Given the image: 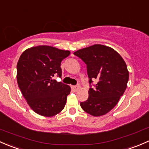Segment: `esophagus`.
<instances>
[{"label": "esophagus", "instance_id": "obj_1", "mask_svg": "<svg viewBox=\"0 0 149 149\" xmlns=\"http://www.w3.org/2000/svg\"><path fill=\"white\" fill-rule=\"evenodd\" d=\"M71 87H72V90H74V91L77 92L78 90H79V87H79V85H77V86H72Z\"/></svg>", "mask_w": 149, "mask_h": 149}]
</instances>
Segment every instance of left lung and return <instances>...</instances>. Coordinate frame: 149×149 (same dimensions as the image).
<instances>
[{"instance_id": "1", "label": "left lung", "mask_w": 149, "mask_h": 149, "mask_svg": "<svg viewBox=\"0 0 149 149\" xmlns=\"http://www.w3.org/2000/svg\"><path fill=\"white\" fill-rule=\"evenodd\" d=\"M74 54L87 65L90 86L93 79L97 82L94 89L90 87L88 99L80 102L81 108L95 117L106 114L126 89L129 73L125 61L116 50L101 44L77 50Z\"/></svg>"}]
</instances>
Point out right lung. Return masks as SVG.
Masks as SVG:
<instances>
[{"label":"right lung","instance_id":"1","mask_svg":"<svg viewBox=\"0 0 149 149\" xmlns=\"http://www.w3.org/2000/svg\"><path fill=\"white\" fill-rule=\"evenodd\" d=\"M67 50L37 46L25 50L17 63V82L30 108L37 114L52 117L63 110L71 91L69 85L53 79L62 77L61 62Z\"/></svg>","mask_w":149,"mask_h":149}]
</instances>
